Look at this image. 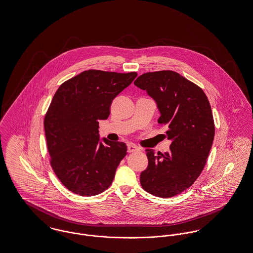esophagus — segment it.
<instances>
[{"label": "esophagus", "mask_w": 253, "mask_h": 253, "mask_svg": "<svg viewBox=\"0 0 253 253\" xmlns=\"http://www.w3.org/2000/svg\"><path fill=\"white\" fill-rule=\"evenodd\" d=\"M127 149H128L129 153H133V152H135V151H138V147L135 146L133 143L127 144Z\"/></svg>", "instance_id": "obj_1"}]
</instances>
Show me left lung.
Instances as JSON below:
<instances>
[{
    "instance_id": "obj_1",
    "label": "left lung",
    "mask_w": 253,
    "mask_h": 253,
    "mask_svg": "<svg viewBox=\"0 0 253 253\" xmlns=\"http://www.w3.org/2000/svg\"><path fill=\"white\" fill-rule=\"evenodd\" d=\"M134 85L156 101L160 124L172 140L169 152L146 149L148 166L140 174L142 188L157 197H174L201 175L213 143L215 126L208 96L199 86L173 71L146 73Z\"/></svg>"
}]
</instances>
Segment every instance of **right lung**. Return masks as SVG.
I'll list each match as a JSON object with an SVG mask.
<instances>
[{"instance_id": "add662e5", "label": "right lung", "mask_w": 253, "mask_h": 253, "mask_svg": "<svg viewBox=\"0 0 253 253\" xmlns=\"http://www.w3.org/2000/svg\"><path fill=\"white\" fill-rule=\"evenodd\" d=\"M136 73L89 70L64 82L44 119L50 165L60 181L80 196L102 193L127 154L124 142L99 138V120L108 119L114 98Z\"/></svg>"}]
</instances>
